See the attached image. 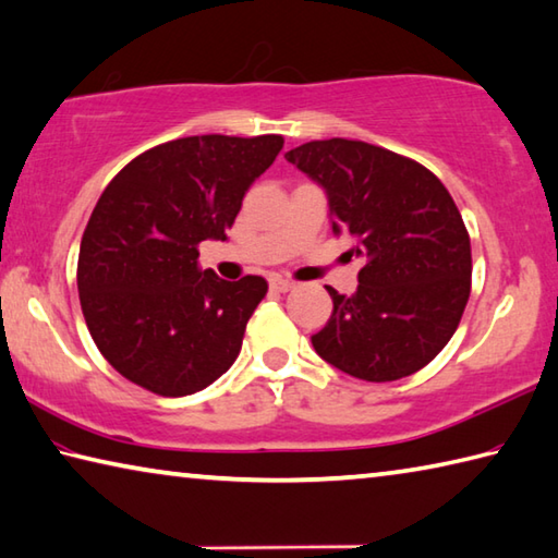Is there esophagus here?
I'll return each instance as SVG.
<instances>
[{
	"instance_id": "esophagus-1",
	"label": "esophagus",
	"mask_w": 558,
	"mask_h": 558,
	"mask_svg": "<svg viewBox=\"0 0 558 558\" xmlns=\"http://www.w3.org/2000/svg\"><path fill=\"white\" fill-rule=\"evenodd\" d=\"M268 286H270V290H276V292H288V290L295 288V282H290L286 278H280V276H272L268 280Z\"/></svg>"
}]
</instances>
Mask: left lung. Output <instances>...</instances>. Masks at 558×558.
I'll return each mask as SVG.
<instances>
[{
  "instance_id": "1",
  "label": "left lung",
  "mask_w": 558,
  "mask_h": 558,
  "mask_svg": "<svg viewBox=\"0 0 558 558\" xmlns=\"http://www.w3.org/2000/svg\"><path fill=\"white\" fill-rule=\"evenodd\" d=\"M327 195L331 231L363 268L312 347L353 378L388 383L437 356L471 295V239L449 190L427 168L363 141H310L286 154Z\"/></svg>"
}]
</instances>
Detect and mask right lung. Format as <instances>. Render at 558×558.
Masks as SVG:
<instances>
[{"instance_id": "add662e5", "label": "right lung", "mask_w": 558, "mask_h": 558, "mask_svg": "<svg viewBox=\"0 0 558 558\" xmlns=\"http://www.w3.org/2000/svg\"><path fill=\"white\" fill-rule=\"evenodd\" d=\"M282 136H187L131 160L105 187L80 241L77 292L97 349L126 380L163 398L205 390L236 361L268 282L197 266L227 241L241 199Z\"/></svg>"}]
</instances>
